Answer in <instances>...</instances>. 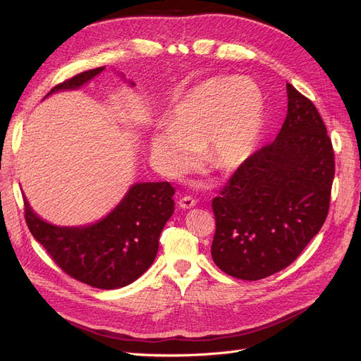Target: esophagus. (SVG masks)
Returning a JSON list of instances; mask_svg holds the SVG:
<instances>
[{
    "mask_svg": "<svg viewBox=\"0 0 361 361\" xmlns=\"http://www.w3.org/2000/svg\"><path fill=\"white\" fill-rule=\"evenodd\" d=\"M195 204H197V200L191 197V195H185V197H182L179 200V206L182 207V209H190V207H194Z\"/></svg>",
    "mask_w": 361,
    "mask_h": 361,
    "instance_id": "1",
    "label": "esophagus"
}]
</instances>
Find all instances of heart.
<instances>
[{
    "label": "heart",
    "mask_w": 361,
    "mask_h": 361,
    "mask_svg": "<svg viewBox=\"0 0 361 361\" xmlns=\"http://www.w3.org/2000/svg\"><path fill=\"white\" fill-rule=\"evenodd\" d=\"M264 123V99L255 82L236 76L209 78L176 105L170 128L152 137V150L170 171L188 167L194 149L214 170L241 164L253 150Z\"/></svg>",
    "instance_id": "heart-1"
}]
</instances>
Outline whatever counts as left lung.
I'll return each instance as SVG.
<instances>
[{
	"mask_svg": "<svg viewBox=\"0 0 361 361\" xmlns=\"http://www.w3.org/2000/svg\"><path fill=\"white\" fill-rule=\"evenodd\" d=\"M288 114L272 143L236 169L212 200L211 255L226 274L260 280L285 269L330 209L334 150L313 102L286 84Z\"/></svg>",
	"mask_w": 361,
	"mask_h": 361,
	"instance_id": "left-lung-1",
	"label": "left lung"
}]
</instances>
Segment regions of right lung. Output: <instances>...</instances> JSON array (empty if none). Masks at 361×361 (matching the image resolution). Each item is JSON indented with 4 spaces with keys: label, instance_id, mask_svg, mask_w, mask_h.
<instances>
[{
    "label": "right lung",
    "instance_id": "obj_1",
    "mask_svg": "<svg viewBox=\"0 0 361 361\" xmlns=\"http://www.w3.org/2000/svg\"><path fill=\"white\" fill-rule=\"evenodd\" d=\"M104 68L81 72L52 87L51 93L78 89ZM169 182L135 183L104 220L85 227H57L31 211L24 200L31 235L75 280L97 289H118L154 264L164 226L174 211Z\"/></svg>",
    "mask_w": 361,
    "mask_h": 361
}]
</instances>
